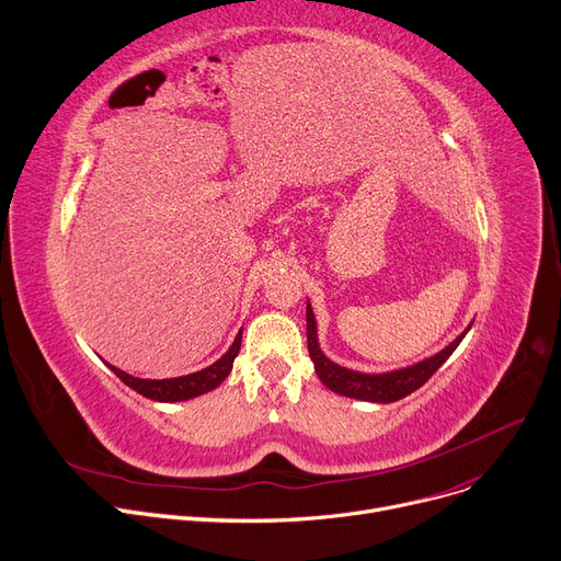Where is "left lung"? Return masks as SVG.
Instances as JSON below:
<instances>
[{"instance_id": "1", "label": "left lung", "mask_w": 561, "mask_h": 561, "mask_svg": "<svg viewBox=\"0 0 561 561\" xmlns=\"http://www.w3.org/2000/svg\"><path fill=\"white\" fill-rule=\"evenodd\" d=\"M465 333H460L449 347H444L439 354H435L417 365L394 369V371H388V375H363V371H354V369L335 365L333 360H329L322 354V350L318 345L313 309H311V305H307V345H309V356L316 365L320 381L331 392H339L343 397H352V399H360V401L392 403V401L408 397L410 392H415L435 375L439 365L456 352V347L465 339Z\"/></svg>"}]
</instances>
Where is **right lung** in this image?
Segmentation results:
<instances>
[{
	"mask_svg": "<svg viewBox=\"0 0 561 561\" xmlns=\"http://www.w3.org/2000/svg\"><path fill=\"white\" fill-rule=\"evenodd\" d=\"M241 350V331L234 339L232 347L222 354L214 365L201 369V371H194V375H186V377H175V379H160V381H151V379H137V377H130L126 375V371H122L119 367H112L107 365L115 375L128 386L133 388L135 392L153 399V401H184V399H192V397H198V394H205L209 390H214L216 386H220L222 381L228 379V375L232 371V365H234V358Z\"/></svg>",
	"mask_w": 561,
	"mask_h": 561,
	"instance_id": "obj_1",
	"label": "right lung"
}]
</instances>
